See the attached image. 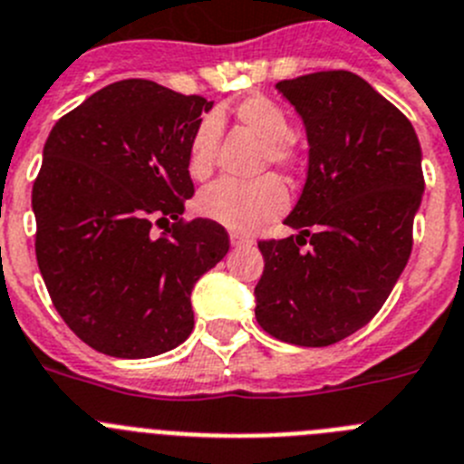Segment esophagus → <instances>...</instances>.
Instances as JSON below:
<instances>
[{"instance_id":"obj_1","label":"esophagus","mask_w":464,"mask_h":464,"mask_svg":"<svg viewBox=\"0 0 464 464\" xmlns=\"http://www.w3.org/2000/svg\"><path fill=\"white\" fill-rule=\"evenodd\" d=\"M252 237L245 236V233H236L231 231V245L233 247H245V245H252Z\"/></svg>"}]
</instances>
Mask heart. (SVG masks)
Here are the masks:
<instances>
[{
  "instance_id": "b5f03b06",
  "label": "heart",
  "mask_w": 464,
  "mask_h": 464,
  "mask_svg": "<svg viewBox=\"0 0 464 464\" xmlns=\"http://www.w3.org/2000/svg\"><path fill=\"white\" fill-rule=\"evenodd\" d=\"M237 122L263 140L261 166L294 170L298 166V150L291 143V122L279 103L254 94L233 108ZM219 124L215 118H203L187 145V170L196 182L208 180L215 170V150ZM286 189L277 175H261L256 180H222L201 191L196 208L206 219L236 233H252L261 224L279 217L286 208Z\"/></svg>"
}]
</instances>
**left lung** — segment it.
Listing matches in <instances>:
<instances>
[{"label":"left lung","instance_id":"8db88e82","mask_svg":"<svg viewBox=\"0 0 464 464\" xmlns=\"http://www.w3.org/2000/svg\"><path fill=\"white\" fill-rule=\"evenodd\" d=\"M277 90L303 118L310 164L284 219L298 236L258 242L266 268L254 312L277 340L328 346L382 310L407 266L425 189L420 145L402 112L352 71Z\"/></svg>","mask_w":464,"mask_h":464}]
</instances>
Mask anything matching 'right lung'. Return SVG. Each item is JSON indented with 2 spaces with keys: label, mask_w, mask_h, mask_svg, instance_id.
<instances>
[{
  "label": "right lung",
  "mask_w": 464,
  "mask_h": 464,
  "mask_svg": "<svg viewBox=\"0 0 464 464\" xmlns=\"http://www.w3.org/2000/svg\"><path fill=\"white\" fill-rule=\"evenodd\" d=\"M210 108L129 78L66 112L45 140L32 189L36 261L64 324L106 356L182 344L194 284L227 256V228L182 219L194 196L187 145Z\"/></svg>",
  "instance_id": "obj_1"
}]
</instances>
